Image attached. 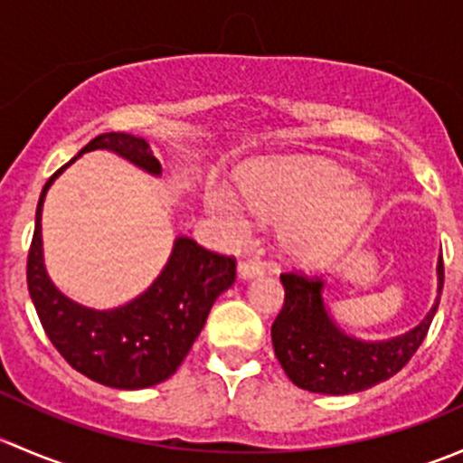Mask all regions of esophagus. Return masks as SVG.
I'll return each instance as SVG.
<instances>
[{
  "mask_svg": "<svg viewBox=\"0 0 463 463\" xmlns=\"http://www.w3.org/2000/svg\"><path fill=\"white\" fill-rule=\"evenodd\" d=\"M261 273H264V269H261L258 261H240V266H237V275H240L241 279L260 278Z\"/></svg>",
  "mask_w": 463,
  "mask_h": 463,
  "instance_id": "34e87169",
  "label": "esophagus"
}]
</instances>
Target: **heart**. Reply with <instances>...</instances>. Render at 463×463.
<instances>
[{"label": "heart", "instance_id": "1", "mask_svg": "<svg viewBox=\"0 0 463 463\" xmlns=\"http://www.w3.org/2000/svg\"><path fill=\"white\" fill-rule=\"evenodd\" d=\"M241 197L231 185L205 193V213L226 232L246 237L258 217L279 223L284 255L325 266L347 250L374 213V194L338 165L316 158H275L241 172Z\"/></svg>", "mask_w": 463, "mask_h": 463}]
</instances>
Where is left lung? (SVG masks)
Returning <instances> with one entry per match:
<instances>
[{
	"label": "left lung",
	"mask_w": 463,
	"mask_h": 463,
	"mask_svg": "<svg viewBox=\"0 0 463 463\" xmlns=\"http://www.w3.org/2000/svg\"><path fill=\"white\" fill-rule=\"evenodd\" d=\"M284 307L270 326L275 356L293 385L318 394H354L403 370L430 329L443 288V258L437 260V298L426 318L387 340H361L340 329L325 305V279L279 275Z\"/></svg>",
	"instance_id": "obj_1"
}]
</instances>
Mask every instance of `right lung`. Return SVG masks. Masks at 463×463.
<instances>
[{
    "mask_svg": "<svg viewBox=\"0 0 463 463\" xmlns=\"http://www.w3.org/2000/svg\"><path fill=\"white\" fill-rule=\"evenodd\" d=\"M93 149L114 152L149 175L161 176V163L145 138L125 132L100 134L78 156ZM76 158L46 181L37 202L26 266L31 300L49 340L73 370L116 390L152 387L175 374L188 356L214 300L235 282V260L179 235L163 270L141 296L105 311L73 302L46 273L42 205L53 181Z\"/></svg>",
    "mask_w": 463,
    "mask_h": 463,
    "instance_id": "right-lung-1",
    "label": "right lung"
}]
</instances>
